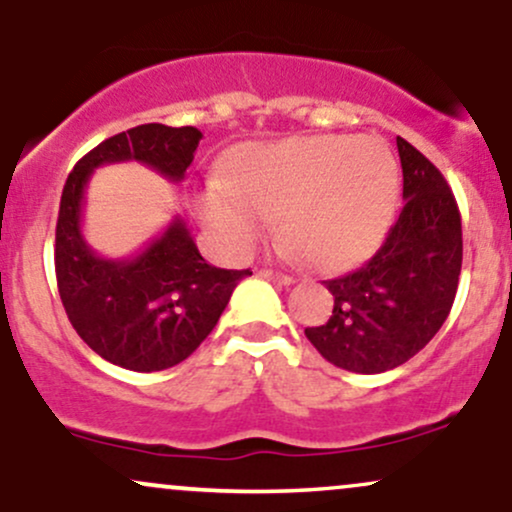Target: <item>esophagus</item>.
Listing matches in <instances>:
<instances>
[{
	"label": "esophagus",
	"mask_w": 512,
	"mask_h": 512,
	"mask_svg": "<svg viewBox=\"0 0 512 512\" xmlns=\"http://www.w3.org/2000/svg\"><path fill=\"white\" fill-rule=\"evenodd\" d=\"M260 276H264V279H269V281H276V284H281V286H291L293 281V276H289V274H279V272H272V269H260V272H257Z\"/></svg>",
	"instance_id": "34e87169"
}]
</instances>
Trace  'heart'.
<instances>
[{"instance_id": "b5f03b06", "label": "heart", "mask_w": 512, "mask_h": 512, "mask_svg": "<svg viewBox=\"0 0 512 512\" xmlns=\"http://www.w3.org/2000/svg\"><path fill=\"white\" fill-rule=\"evenodd\" d=\"M399 168L378 137L308 134L238 146L226 185L211 182L202 219L231 255H248L274 216L291 250L317 269L354 267L395 219Z\"/></svg>"}]
</instances>
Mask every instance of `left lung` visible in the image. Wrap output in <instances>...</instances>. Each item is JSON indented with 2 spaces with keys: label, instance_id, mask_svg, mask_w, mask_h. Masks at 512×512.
I'll return each instance as SVG.
<instances>
[{
  "label": "left lung",
  "instance_id": "8db88e82",
  "mask_svg": "<svg viewBox=\"0 0 512 512\" xmlns=\"http://www.w3.org/2000/svg\"><path fill=\"white\" fill-rule=\"evenodd\" d=\"M404 209L383 248L356 272L325 281L330 320L305 327L327 361L385 373L419 354L448 320L462 269V221L440 170L397 137Z\"/></svg>",
  "mask_w": 512,
  "mask_h": 512
}]
</instances>
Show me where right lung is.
Here are the masks:
<instances>
[{
    "label": "right lung",
    "instance_id": "obj_1",
    "mask_svg": "<svg viewBox=\"0 0 512 512\" xmlns=\"http://www.w3.org/2000/svg\"><path fill=\"white\" fill-rule=\"evenodd\" d=\"M199 139L197 127H132L88 151L64 182L55 233L57 289L76 334L120 368L154 373L178 366L209 337L231 293L252 274L207 264L182 216L129 257L98 255L81 231L93 170L137 161L180 182Z\"/></svg>",
    "mask_w": 512,
    "mask_h": 512
}]
</instances>
